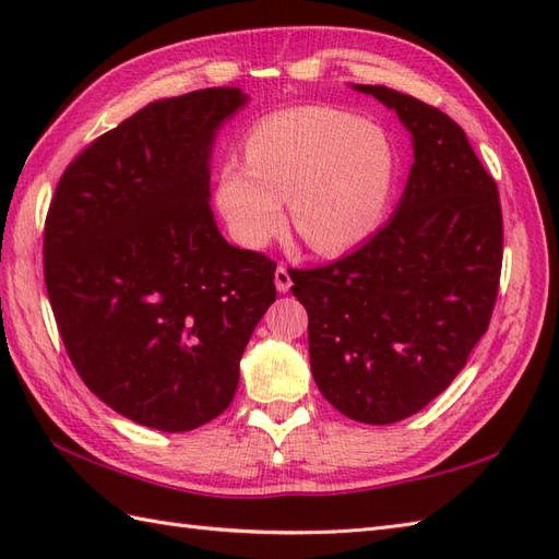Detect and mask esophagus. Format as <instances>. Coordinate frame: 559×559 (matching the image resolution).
Returning a JSON list of instances; mask_svg holds the SVG:
<instances>
[{
  "instance_id": "obj_1",
  "label": "esophagus",
  "mask_w": 559,
  "mask_h": 559,
  "mask_svg": "<svg viewBox=\"0 0 559 559\" xmlns=\"http://www.w3.org/2000/svg\"><path fill=\"white\" fill-rule=\"evenodd\" d=\"M273 281H276V288H278V293H288V290H290V286H293L290 273H288V269L283 266V264H278V266H276V273H273Z\"/></svg>"
}]
</instances>
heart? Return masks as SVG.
<instances>
[{"mask_svg": "<svg viewBox=\"0 0 559 559\" xmlns=\"http://www.w3.org/2000/svg\"><path fill=\"white\" fill-rule=\"evenodd\" d=\"M399 156L382 127L334 108L273 112L247 132L245 160L225 158L216 206L237 245L264 247L293 228L319 254H341L382 225L396 189Z\"/></svg>", "mask_w": 559, "mask_h": 559, "instance_id": "b5f03b06", "label": "heart"}]
</instances>
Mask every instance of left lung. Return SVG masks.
<instances>
[{
	"label": "left lung",
	"instance_id": "left-lung-1",
	"mask_svg": "<svg viewBox=\"0 0 559 559\" xmlns=\"http://www.w3.org/2000/svg\"><path fill=\"white\" fill-rule=\"evenodd\" d=\"M396 110L415 163L391 218L353 254L290 269L310 317V365L346 418L399 423L454 382L488 331L502 273V206L466 132L435 105L355 86Z\"/></svg>",
	"mask_w": 559,
	"mask_h": 559
}]
</instances>
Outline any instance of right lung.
<instances>
[{
	"label": "right lung",
	"mask_w": 559,
	"mask_h": 559,
	"mask_svg": "<svg viewBox=\"0 0 559 559\" xmlns=\"http://www.w3.org/2000/svg\"><path fill=\"white\" fill-rule=\"evenodd\" d=\"M245 100L225 86L146 105L67 165L47 209L45 288L71 365L160 432L230 406L276 300V261L225 242L209 206L213 136Z\"/></svg>",
	"instance_id": "right-lung-1"
}]
</instances>
